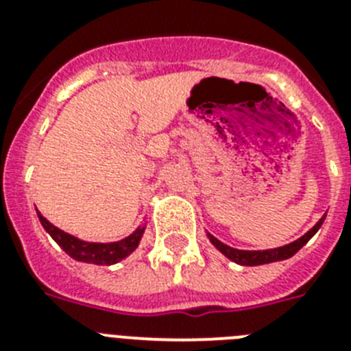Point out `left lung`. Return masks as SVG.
I'll use <instances>...</instances> for the list:
<instances>
[{
	"label": "left lung",
	"mask_w": 351,
	"mask_h": 351,
	"mask_svg": "<svg viewBox=\"0 0 351 351\" xmlns=\"http://www.w3.org/2000/svg\"><path fill=\"white\" fill-rule=\"evenodd\" d=\"M324 219L325 218H322L320 221L316 223V225L313 226L311 230L308 232V234H304L300 239H297V241H293V243L287 244V246L274 247V250H262V251L235 250V247H230V246H226V244H223L221 241H218V239L214 237V235L207 234V237H209L210 243H213L214 246H216V250L221 251V253L226 256V258H230L232 262L239 263V265H250V267H253V265H263V263L280 262V260H287V258H290V256L295 255L297 251H299L300 247H302L304 244L308 243L309 239H311L313 235H315L316 232H318V228H320V226H322Z\"/></svg>",
	"instance_id": "8db88e82"
}]
</instances>
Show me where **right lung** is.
I'll list each match as a JSON object with an SVG mask.
<instances>
[{"label":"right lung","mask_w":351,"mask_h":351,"mask_svg":"<svg viewBox=\"0 0 351 351\" xmlns=\"http://www.w3.org/2000/svg\"><path fill=\"white\" fill-rule=\"evenodd\" d=\"M38 219L43 228L49 232V235L54 239L56 243L60 244L61 250L66 255H70L77 262L96 263V265H112V263H117L123 258H126L130 253L137 250L142 234L145 230V226H138L132 235L121 239L117 243H86V241H80V239L60 230L58 226H54L43 218L40 213Z\"/></svg>","instance_id":"obj_1"}]
</instances>
